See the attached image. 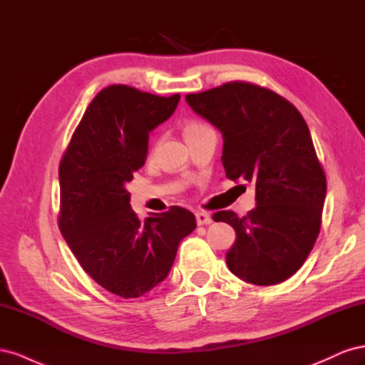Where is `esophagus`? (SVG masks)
Here are the masks:
<instances>
[{"instance_id":"obj_1","label":"esophagus","mask_w":365,"mask_h":365,"mask_svg":"<svg viewBox=\"0 0 365 365\" xmlns=\"http://www.w3.org/2000/svg\"><path fill=\"white\" fill-rule=\"evenodd\" d=\"M196 222L197 225H210L213 222V219L205 212H196Z\"/></svg>"}]
</instances>
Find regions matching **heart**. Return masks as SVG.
Masks as SVG:
<instances>
[{
	"label": "heart",
	"instance_id": "1",
	"mask_svg": "<svg viewBox=\"0 0 365 365\" xmlns=\"http://www.w3.org/2000/svg\"><path fill=\"white\" fill-rule=\"evenodd\" d=\"M205 128H207V126L202 125V123H200V121H190V123L187 125L185 129H184V135L187 137V135L196 134V132H200V130H202V129H205Z\"/></svg>",
	"mask_w": 365,
	"mask_h": 365
}]
</instances>
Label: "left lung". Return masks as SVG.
Here are the masks:
<instances>
[{"label": "left lung", "instance_id": "left-lung-1", "mask_svg": "<svg viewBox=\"0 0 365 365\" xmlns=\"http://www.w3.org/2000/svg\"><path fill=\"white\" fill-rule=\"evenodd\" d=\"M185 101L222 132L227 178L256 185L257 205L247 216L213 215L236 231L225 256L230 271L257 286L284 282L315 245L327 189L303 115L280 94L240 81Z\"/></svg>", "mask_w": 365, "mask_h": 365}]
</instances>
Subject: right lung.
I'll use <instances>...</instances> for the list:
<instances>
[{
    "label": "right lung",
    "mask_w": 365,
    "mask_h": 365,
    "mask_svg": "<svg viewBox=\"0 0 365 365\" xmlns=\"http://www.w3.org/2000/svg\"><path fill=\"white\" fill-rule=\"evenodd\" d=\"M178 102L180 94L103 88L59 164L61 233L83 271L121 298L145 295L168 277L180 242L196 228L195 215L178 205L141 220L126 190L145 164L149 132Z\"/></svg>",
    "instance_id": "1"
}]
</instances>
